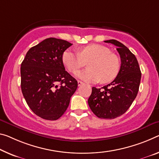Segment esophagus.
Here are the masks:
<instances>
[{
  "instance_id": "esophagus-1",
  "label": "esophagus",
  "mask_w": 159,
  "mask_h": 159,
  "mask_svg": "<svg viewBox=\"0 0 159 159\" xmlns=\"http://www.w3.org/2000/svg\"><path fill=\"white\" fill-rule=\"evenodd\" d=\"M83 84H84V82L80 81V80H78V85H79V86H80V85Z\"/></svg>"
}]
</instances>
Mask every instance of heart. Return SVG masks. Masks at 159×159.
Instances as JSON below:
<instances>
[{
	"label": "heart",
	"instance_id": "heart-1",
	"mask_svg": "<svg viewBox=\"0 0 159 159\" xmlns=\"http://www.w3.org/2000/svg\"><path fill=\"white\" fill-rule=\"evenodd\" d=\"M62 61L70 72L74 73L89 62V69L75 73V75L86 82L108 83L115 79L120 70V61L107 47L90 44L80 48L79 52L67 49Z\"/></svg>",
	"mask_w": 159,
	"mask_h": 159
}]
</instances>
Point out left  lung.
<instances>
[{"label": "left lung", "instance_id": "1", "mask_svg": "<svg viewBox=\"0 0 159 159\" xmlns=\"http://www.w3.org/2000/svg\"><path fill=\"white\" fill-rule=\"evenodd\" d=\"M104 42L117 47L120 69L110 84L101 89L92 88L88 102L98 117L112 120L124 114L131 106L137 95L142 74L137 58L127 47L115 39Z\"/></svg>", "mask_w": 159, "mask_h": 159}]
</instances>
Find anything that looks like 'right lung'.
<instances>
[{"instance_id": "add662e5", "label": "right lung", "mask_w": 159, "mask_h": 159, "mask_svg": "<svg viewBox=\"0 0 159 159\" xmlns=\"http://www.w3.org/2000/svg\"><path fill=\"white\" fill-rule=\"evenodd\" d=\"M72 44L47 38L27 52L21 64V90L32 111L42 119L57 120L69 107L78 82L66 70L62 56Z\"/></svg>"}]
</instances>
